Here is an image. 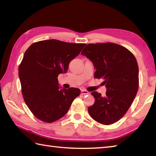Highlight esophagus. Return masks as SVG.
<instances>
[{
    "label": "esophagus",
    "mask_w": 156,
    "mask_h": 156,
    "mask_svg": "<svg viewBox=\"0 0 156 156\" xmlns=\"http://www.w3.org/2000/svg\"><path fill=\"white\" fill-rule=\"evenodd\" d=\"M89 94V92H88L87 90H81V94H82V95H86V94Z\"/></svg>",
    "instance_id": "34e87169"
}]
</instances>
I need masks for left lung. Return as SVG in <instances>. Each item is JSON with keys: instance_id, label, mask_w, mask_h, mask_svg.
<instances>
[{"instance_id": "left-lung-1", "label": "left lung", "mask_w": 156, "mask_h": 156, "mask_svg": "<svg viewBox=\"0 0 156 156\" xmlns=\"http://www.w3.org/2000/svg\"><path fill=\"white\" fill-rule=\"evenodd\" d=\"M92 62L95 78H102L105 96L92 92L95 101L88 108L90 117L103 125L118 121L133 102L139 88L138 64L132 53L114 43L88 44L82 51Z\"/></svg>"}]
</instances>
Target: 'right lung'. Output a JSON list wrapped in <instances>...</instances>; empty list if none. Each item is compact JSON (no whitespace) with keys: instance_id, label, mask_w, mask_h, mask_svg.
<instances>
[{"instance_id":"1","label":"right lung","mask_w":156,"mask_h":156,"mask_svg":"<svg viewBox=\"0 0 156 156\" xmlns=\"http://www.w3.org/2000/svg\"><path fill=\"white\" fill-rule=\"evenodd\" d=\"M85 45L49 39L34 43L25 52L19 67L22 94L39 120L52 122L61 119L80 95L76 88L60 90L58 76L66 73L69 63Z\"/></svg>"}]
</instances>
